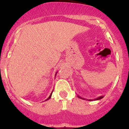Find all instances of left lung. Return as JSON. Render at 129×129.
Wrapping results in <instances>:
<instances>
[{"mask_svg": "<svg viewBox=\"0 0 129 129\" xmlns=\"http://www.w3.org/2000/svg\"><path fill=\"white\" fill-rule=\"evenodd\" d=\"M77 97H78V98H81V99H83V100H85V99H84V98H82L81 97L79 96V95H77ZM103 97H104V96H103V95H101V96L98 97V98L94 99V100H88V101H92V100H101V99L103 98Z\"/></svg>", "mask_w": 129, "mask_h": 129, "instance_id": "1", "label": "left lung"}]
</instances>
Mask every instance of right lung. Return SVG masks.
<instances>
[{
    "instance_id": "1",
    "label": "right lung",
    "mask_w": 129,
    "mask_h": 129,
    "mask_svg": "<svg viewBox=\"0 0 129 129\" xmlns=\"http://www.w3.org/2000/svg\"><path fill=\"white\" fill-rule=\"evenodd\" d=\"M57 72H56V74H55V76H56V74H57ZM52 92H53V91H52ZM52 93H51V94H50V96H49V97H48V99H46V100H45V101H47V100H49V99H50L51 96H52Z\"/></svg>"
}]
</instances>
